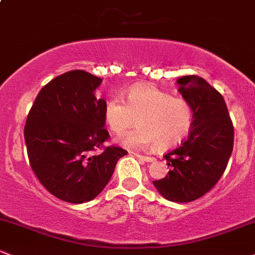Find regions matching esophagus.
I'll use <instances>...</instances> for the list:
<instances>
[{
  "label": "esophagus",
  "instance_id": "34e87169",
  "mask_svg": "<svg viewBox=\"0 0 255 255\" xmlns=\"http://www.w3.org/2000/svg\"><path fill=\"white\" fill-rule=\"evenodd\" d=\"M133 155H136V157H137L138 159H141V160H143V161H148V163H150V161H154V158H153V157H147V155L136 154V153H133Z\"/></svg>",
  "mask_w": 255,
  "mask_h": 255
}]
</instances>
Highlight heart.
Instances as JSON below:
<instances>
[{"label": "heart", "instance_id": "heart-1", "mask_svg": "<svg viewBox=\"0 0 255 255\" xmlns=\"http://www.w3.org/2000/svg\"><path fill=\"white\" fill-rule=\"evenodd\" d=\"M105 120L116 133L124 132L137 123L138 128L118 138L123 146H155L165 150L179 144L190 133L193 111L183 98L171 97L150 85H135L128 91L125 102L120 96L107 101Z\"/></svg>", "mask_w": 255, "mask_h": 255}]
</instances>
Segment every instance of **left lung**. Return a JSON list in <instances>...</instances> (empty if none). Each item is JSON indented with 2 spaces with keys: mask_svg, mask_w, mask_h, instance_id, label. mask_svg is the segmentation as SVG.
Returning <instances> with one entry per match:
<instances>
[{
  "mask_svg": "<svg viewBox=\"0 0 255 255\" xmlns=\"http://www.w3.org/2000/svg\"><path fill=\"white\" fill-rule=\"evenodd\" d=\"M176 84L192 107V128L181 146L164 155L169 172L153 185L168 201L187 203L212 190L224 174L234 148V127L224 97L203 78L181 76Z\"/></svg>",
  "mask_w": 255,
  "mask_h": 255,
  "instance_id": "1",
  "label": "left lung"
}]
</instances>
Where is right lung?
I'll use <instances>...</instances> for the list:
<instances>
[{"label": "right lung", "instance_id": "1", "mask_svg": "<svg viewBox=\"0 0 255 255\" xmlns=\"http://www.w3.org/2000/svg\"><path fill=\"white\" fill-rule=\"evenodd\" d=\"M102 79L70 70L51 80L35 98L24 128L30 165L39 181L57 198L80 204L96 198L111 180L120 147L100 148L109 137L105 128V98L96 90Z\"/></svg>", "mask_w": 255, "mask_h": 255}]
</instances>
